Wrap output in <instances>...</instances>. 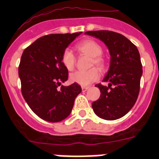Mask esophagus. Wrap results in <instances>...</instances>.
Returning <instances> with one entry per match:
<instances>
[{
    "label": "esophagus",
    "instance_id": "obj_1",
    "mask_svg": "<svg viewBox=\"0 0 159 159\" xmlns=\"http://www.w3.org/2000/svg\"><path fill=\"white\" fill-rule=\"evenodd\" d=\"M88 88H87V87H82V92H86V91L88 90Z\"/></svg>",
    "mask_w": 159,
    "mask_h": 159
}]
</instances>
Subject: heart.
<instances>
[{
    "label": "heart",
    "instance_id": "b5f03b06",
    "mask_svg": "<svg viewBox=\"0 0 159 159\" xmlns=\"http://www.w3.org/2000/svg\"><path fill=\"white\" fill-rule=\"evenodd\" d=\"M76 50L82 55L91 57L89 66H96L100 70H104L107 66L106 59L102 57V47L98 42L93 39H87L78 42L75 46ZM61 63L64 67L69 71H71L76 66V57L71 51L66 49L62 52L61 57ZM100 73L96 67L85 70L77 71L70 76L71 82L77 83L81 86H88L93 83L99 78Z\"/></svg>",
    "mask_w": 159,
    "mask_h": 159
}]
</instances>
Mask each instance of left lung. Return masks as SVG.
I'll return each instance as SVG.
<instances>
[{"mask_svg": "<svg viewBox=\"0 0 159 159\" xmlns=\"http://www.w3.org/2000/svg\"><path fill=\"white\" fill-rule=\"evenodd\" d=\"M106 44L111 55L110 68L103 82L96 85L101 95L92 106L96 114L105 120H116L127 114L136 102L143 74L141 59L135 45L122 34L111 31L85 32Z\"/></svg>", "mask_w": 159, "mask_h": 159, "instance_id": "obj_1", "label": "left lung"}]
</instances>
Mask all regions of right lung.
Segmentation results:
<instances>
[{
    "instance_id": "obj_1",
    "label": "right lung",
    "mask_w": 159,
    "mask_h": 159,
    "mask_svg": "<svg viewBox=\"0 0 159 159\" xmlns=\"http://www.w3.org/2000/svg\"><path fill=\"white\" fill-rule=\"evenodd\" d=\"M82 32L49 34L40 37L23 52L18 68L21 93L30 108L43 120L57 123L71 113L75 98L82 92L77 83L61 86L68 71L61 57Z\"/></svg>"
}]
</instances>
